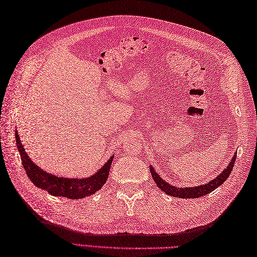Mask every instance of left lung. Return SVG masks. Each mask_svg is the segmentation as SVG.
<instances>
[{"instance_id":"1","label":"left lung","mask_w":257,"mask_h":257,"mask_svg":"<svg viewBox=\"0 0 257 257\" xmlns=\"http://www.w3.org/2000/svg\"><path fill=\"white\" fill-rule=\"evenodd\" d=\"M235 158H236V153H234L233 157L229 162L227 168L224 169L219 176H217L214 180L209 181L207 183L198 185V186H194V187H178V186L169 184L154 170V167L150 166L149 169L155 183L157 184V186L162 192H165L166 194H168V195L179 197V198H198L201 196L207 195V194H209L210 192L216 190L218 186H220L222 183H224V181L228 179L229 174L231 173V171H232V169L234 167Z\"/></svg>"}]
</instances>
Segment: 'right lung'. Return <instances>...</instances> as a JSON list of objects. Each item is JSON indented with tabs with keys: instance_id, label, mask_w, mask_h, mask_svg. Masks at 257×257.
Instances as JSON below:
<instances>
[{
	"instance_id": "right-lung-1",
	"label": "right lung",
	"mask_w": 257,
	"mask_h": 257,
	"mask_svg": "<svg viewBox=\"0 0 257 257\" xmlns=\"http://www.w3.org/2000/svg\"><path fill=\"white\" fill-rule=\"evenodd\" d=\"M15 139L17 150L21 154L22 164L27 173V177L37 187L46 190L51 195L63 196L72 199H81L92 195L93 193L99 191L107 182L110 167L114 156H111L108 161L96 173H93L92 176L88 178L78 179L58 177L42 170L40 167L31 161L27 153L25 152L24 146L22 145L17 130H15Z\"/></svg>"
}]
</instances>
